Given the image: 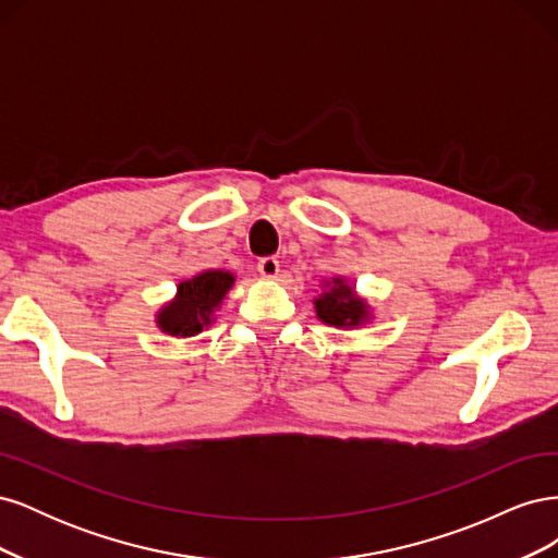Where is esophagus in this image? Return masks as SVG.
<instances>
[{"label":"esophagus","instance_id":"esophagus-1","mask_svg":"<svg viewBox=\"0 0 558 558\" xmlns=\"http://www.w3.org/2000/svg\"><path fill=\"white\" fill-rule=\"evenodd\" d=\"M258 272L265 277V279H277L279 275V260L277 258H260L258 260Z\"/></svg>","mask_w":558,"mask_h":558}]
</instances>
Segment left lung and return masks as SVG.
Here are the masks:
<instances>
[{
	"label": "left lung",
	"mask_w": 558,
	"mask_h": 558,
	"mask_svg": "<svg viewBox=\"0 0 558 558\" xmlns=\"http://www.w3.org/2000/svg\"><path fill=\"white\" fill-rule=\"evenodd\" d=\"M316 318L335 328H359L373 318V310L367 302L356 295L353 286L342 277L324 281V291L314 298Z\"/></svg>",
	"instance_id": "obj_1"
}]
</instances>
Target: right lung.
<instances>
[{"mask_svg": "<svg viewBox=\"0 0 558 558\" xmlns=\"http://www.w3.org/2000/svg\"><path fill=\"white\" fill-rule=\"evenodd\" d=\"M234 275L226 269H205L177 286V295L165 302L156 324L165 335L195 337L214 324V314L232 289Z\"/></svg>", "mask_w": 558, "mask_h": 558, "instance_id": "obj_1", "label": "right lung"}]
</instances>
